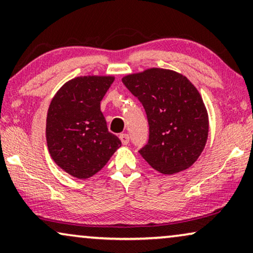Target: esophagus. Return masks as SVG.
Returning <instances> with one entry per match:
<instances>
[{"instance_id":"esophagus-1","label":"esophagus","mask_w":253,"mask_h":253,"mask_svg":"<svg viewBox=\"0 0 253 253\" xmlns=\"http://www.w3.org/2000/svg\"><path fill=\"white\" fill-rule=\"evenodd\" d=\"M119 138H120V141H122V143H123L124 145H126V144L129 143V135L126 134V133L120 134Z\"/></svg>"}]
</instances>
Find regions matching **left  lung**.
Segmentation results:
<instances>
[{
    "label": "left lung",
    "instance_id": "left-lung-1",
    "mask_svg": "<svg viewBox=\"0 0 253 253\" xmlns=\"http://www.w3.org/2000/svg\"><path fill=\"white\" fill-rule=\"evenodd\" d=\"M148 117L149 142L140 155L163 174L197 161L209 136V115L197 88L175 71L151 67L123 78Z\"/></svg>",
    "mask_w": 253,
    "mask_h": 253
}]
</instances>
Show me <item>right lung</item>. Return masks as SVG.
<instances>
[{"mask_svg": "<svg viewBox=\"0 0 253 253\" xmlns=\"http://www.w3.org/2000/svg\"><path fill=\"white\" fill-rule=\"evenodd\" d=\"M112 76H83L71 79L52 97L47 113L45 138L58 167L77 179L101 170L122 142L110 133L101 101Z\"/></svg>", "mask_w": 253, "mask_h": 253, "instance_id": "obj_1", "label": "right lung"}]
</instances>
